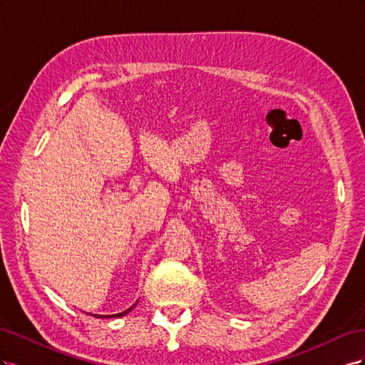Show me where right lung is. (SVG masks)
I'll return each mask as SVG.
<instances>
[{"mask_svg":"<svg viewBox=\"0 0 365 365\" xmlns=\"http://www.w3.org/2000/svg\"><path fill=\"white\" fill-rule=\"evenodd\" d=\"M137 303H138V300H137ZM135 303V304H137ZM135 304H132L129 309H126V311H123V312H120V314H114V315H97V314H91L93 317H96V318H120V317H123V315H126V314H129L132 309H134V306Z\"/></svg>","mask_w":365,"mask_h":365,"instance_id":"add662e5","label":"right lung"}]
</instances>
